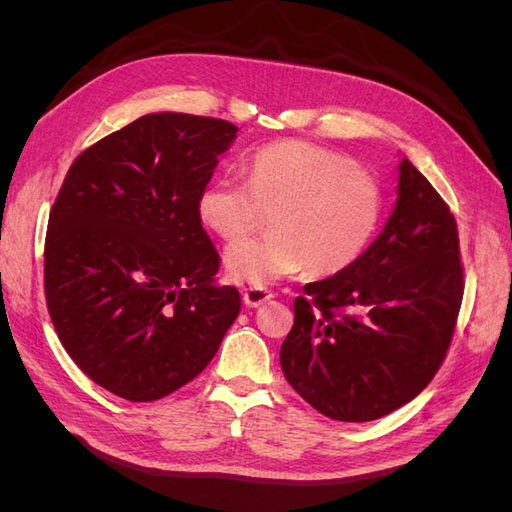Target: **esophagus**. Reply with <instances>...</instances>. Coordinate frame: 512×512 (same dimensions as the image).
<instances>
[{
    "instance_id": "esophagus-1",
    "label": "esophagus",
    "mask_w": 512,
    "mask_h": 512,
    "mask_svg": "<svg viewBox=\"0 0 512 512\" xmlns=\"http://www.w3.org/2000/svg\"><path fill=\"white\" fill-rule=\"evenodd\" d=\"M271 299H273V292L269 288H262V286H250V288H245V292H243V301H245V305H250V307H258V305L267 303Z\"/></svg>"
}]
</instances>
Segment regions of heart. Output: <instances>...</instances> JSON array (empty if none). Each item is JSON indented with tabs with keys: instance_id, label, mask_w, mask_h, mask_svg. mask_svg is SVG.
<instances>
[{
	"instance_id": "heart-1",
	"label": "heart",
	"mask_w": 512,
	"mask_h": 512,
	"mask_svg": "<svg viewBox=\"0 0 512 512\" xmlns=\"http://www.w3.org/2000/svg\"><path fill=\"white\" fill-rule=\"evenodd\" d=\"M384 213L378 179L344 153L305 141L262 147L247 179L218 177L198 196L203 224L237 241L271 218V237L239 241L226 250L232 280L265 286L309 271L344 273L374 241Z\"/></svg>"
}]
</instances>
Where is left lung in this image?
<instances>
[{
  "label": "left lung",
  "instance_id": "obj_1",
  "mask_svg": "<svg viewBox=\"0 0 512 512\" xmlns=\"http://www.w3.org/2000/svg\"><path fill=\"white\" fill-rule=\"evenodd\" d=\"M397 205L344 273L305 286L280 361L290 386L346 423L391 414L438 374L463 299L457 222L404 158Z\"/></svg>",
  "mask_w": 512,
  "mask_h": 512
}]
</instances>
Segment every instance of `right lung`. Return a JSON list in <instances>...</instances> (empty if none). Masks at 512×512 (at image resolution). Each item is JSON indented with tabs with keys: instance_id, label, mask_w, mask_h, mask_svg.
<instances>
[{
	"instance_id": "1",
	"label": "right lung",
	"mask_w": 512,
	"mask_h": 512,
	"mask_svg": "<svg viewBox=\"0 0 512 512\" xmlns=\"http://www.w3.org/2000/svg\"><path fill=\"white\" fill-rule=\"evenodd\" d=\"M237 126L151 113L76 158L44 241V297L59 342L102 389L156 401L194 380L241 309L215 286L220 254L198 196Z\"/></svg>"
}]
</instances>
